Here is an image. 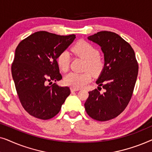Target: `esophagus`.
Returning <instances> with one entry per match:
<instances>
[{
    "label": "esophagus",
    "mask_w": 152,
    "mask_h": 152,
    "mask_svg": "<svg viewBox=\"0 0 152 152\" xmlns=\"http://www.w3.org/2000/svg\"><path fill=\"white\" fill-rule=\"evenodd\" d=\"M80 90V88H70V91L71 92H75V91H77Z\"/></svg>",
    "instance_id": "esophagus-1"
}]
</instances>
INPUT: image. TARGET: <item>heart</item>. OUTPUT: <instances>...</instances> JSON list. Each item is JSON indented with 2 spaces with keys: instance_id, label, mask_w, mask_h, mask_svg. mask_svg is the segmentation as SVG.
Masks as SVG:
<instances>
[{
  "instance_id": "1",
  "label": "heart",
  "mask_w": 152,
  "mask_h": 152,
  "mask_svg": "<svg viewBox=\"0 0 152 152\" xmlns=\"http://www.w3.org/2000/svg\"><path fill=\"white\" fill-rule=\"evenodd\" d=\"M72 53L77 57L84 59V70L82 73L70 72L64 77V82L72 88H80L91 80V74L99 75L104 69L105 63L99 55V51L95 45L86 41H80L72 47ZM58 67L62 72L68 71L69 68L70 57L67 51H62L57 57Z\"/></svg>"
}]
</instances>
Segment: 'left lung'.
<instances>
[{
    "mask_svg": "<svg viewBox=\"0 0 152 152\" xmlns=\"http://www.w3.org/2000/svg\"><path fill=\"white\" fill-rule=\"evenodd\" d=\"M88 39L100 45L104 55V69L96 83L105 91L100 93L98 87L88 92L85 110L93 119L107 121L127 107L138 76V61L131 45L116 33L100 31Z\"/></svg>",
    "mask_w": 152,
    "mask_h": 152,
    "instance_id": "8db88e82",
    "label": "left lung"
}]
</instances>
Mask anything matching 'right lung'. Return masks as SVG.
Listing matches in <instances>:
<instances>
[{
	"label": "right lung",
	"mask_w": 152,
	"mask_h": 152,
	"mask_svg": "<svg viewBox=\"0 0 152 152\" xmlns=\"http://www.w3.org/2000/svg\"><path fill=\"white\" fill-rule=\"evenodd\" d=\"M75 38V34L61 36L39 31L16 47L12 64V77L20 102L30 115L41 120L55 117L70 95L67 86L47 84L61 80L57 57Z\"/></svg>",
	"instance_id": "obj_1"
}]
</instances>
